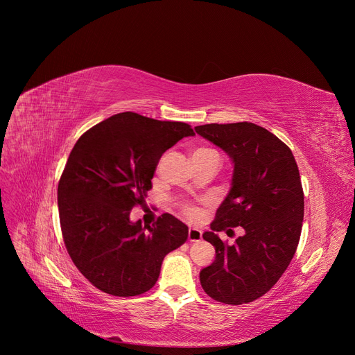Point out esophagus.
<instances>
[{"label": "esophagus", "instance_id": "esophagus-1", "mask_svg": "<svg viewBox=\"0 0 355 355\" xmlns=\"http://www.w3.org/2000/svg\"><path fill=\"white\" fill-rule=\"evenodd\" d=\"M201 237H202L201 230L194 229V227H190V229H189V240L191 241V243H193V241H200Z\"/></svg>", "mask_w": 355, "mask_h": 355}]
</instances>
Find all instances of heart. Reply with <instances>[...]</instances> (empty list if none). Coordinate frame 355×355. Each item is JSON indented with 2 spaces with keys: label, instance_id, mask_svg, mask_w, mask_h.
<instances>
[{
  "label": "heart",
  "instance_id": "1",
  "mask_svg": "<svg viewBox=\"0 0 355 355\" xmlns=\"http://www.w3.org/2000/svg\"><path fill=\"white\" fill-rule=\"evenodd\" d=\"M191 159L197 161V162L198 161H209V159H211V161H216L217 164H220V154L213 148L200 146V148H196L194 151H193ZM181 209H182V213L187 216L189 218H191V220H196L200 216L198 210L194 206H191V204H182Z\"/></svg>",
  "mask_w": 355,
  "mask_h": 355
}]
</instances>
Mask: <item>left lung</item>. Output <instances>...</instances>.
<instances>
[{"instance_id":"8db88e82","label":"left lung","mask_w":355,"mask_h":355,"mask_svg":"<svg viewBox=\"0 0 355 355\" xmlns=\"http://www.w3.org/2000/svg\"><path fill=\"white\" fill-rule=\"evenodd\" d=\"M196 132L225 151L233 162L229 194L202 239L216 249L214 262L201 269V286L213 300L241 305L265 295L284 275L300 243L304 191L291 149L252 122L207 123ZM240 227L230 247L218 231Z\"/></svg>"}]
</instances>
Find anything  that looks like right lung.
Returning a JSON list of instances; mask_svg holds the SVG:
<instances>
[{
  "mask_svg": "<svg viewBox=\"0 0 355 355\" xmlns=\"http://www.w3.org/2000/svg\"><path fill=\"white\" fill-rule=\"evenodd\" d=\"M193 135L184 122L122 112L73 146L58 189L60 226L73 263L93 286L141 295L157 284L164 257L187 240L189 227L171 214L153 226L129 214L151 190L162 154Z\"/></svg>",
  "mask_w": 355,
  "mask_h": 355,
  "instance_id": "1",
  "label": "right lung"
}]
</instances>
